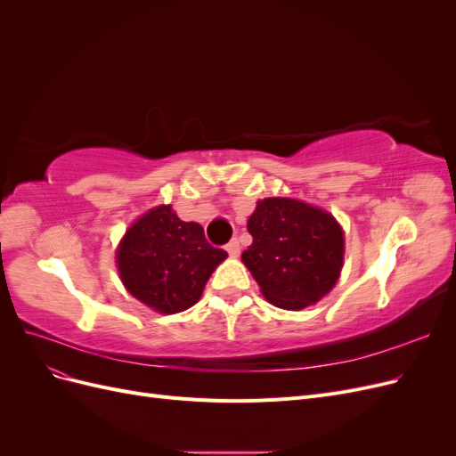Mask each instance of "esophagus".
<instances>
[{"label":"esophagus","mask_w":456,"mask_h":456,"mask_svg":"<svg viewBox=\"0 0 456 456\" xmlns=\"http://www.w3.org/2000/svg\"><path fill=\"white\" fill-rule=\"evenodd\" d=\"M226 251H228V255L230 256H238L240 255V241L233 238L228 245H226Z\"/></svg>","instance_id":"1"}]
</instances>
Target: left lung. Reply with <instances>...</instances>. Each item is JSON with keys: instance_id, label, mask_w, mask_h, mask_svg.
<instances>
[{"instance_id": "left-lung-1", "label": "left lung", "mask_w": 456, "mask_h": 456, "mask_svg": "<svg viewBox=\"0 0 456 456\" xmlns=\"http://www.w3.org/2000/svg\"><path fill=\"white\" fill-rule=\"evenodd\" d=\"M247 230L253 243L241 260L273 306L302 310L338 281L344 232L320 207L291 198L260 200Z\"/></svg>"}]
</instances>
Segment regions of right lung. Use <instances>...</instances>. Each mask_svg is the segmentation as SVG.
<instances>
[{"instance_id": "right-lung-1", "label": "right lung", "mask_w": 456, "mask_h": 456, "mask_svg": "<svg viewBox=\"0 0 456 456\" xmlns=\"http://www.w3.org/2000/svg\"><path fill=\"white\" fill-rule=\"evenodd\" d=\"M226 256V251L207 243L201 224L184 223L171 205L154 207L134 220L116 251L127 291L167 315L194 306Z\"/></svg>"}]
</instances>
